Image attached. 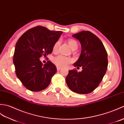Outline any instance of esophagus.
<instances>
[{"instance_id": "34e87169", "label": "esophagus", "mask_w": 124, "mask_h": 124, "mask_svg": "<svg viewBox=\"0 0 124 124\" xmlns=\"http://www.w3.org/2000/svg\"><path fill=\"white\" fill-rule=\"evenodd\" d=\"M62 69V67H59V66H57V70L58 71V70H60Z\"/></svg>"}]
</instances>
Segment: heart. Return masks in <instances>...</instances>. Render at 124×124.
<instances>
[{"label": "heart", "instance_id": "heart-1", "mask_svg": "<svg viewBox=\"0 0 124 124\" xmlns=\"http://www.w3.org/2000/svg\"><path fill=\"white\" fill-rule=\"evenodd\" d=\"M60 43V40H58L54 45L53 50L54 52H57ZM68 44L72 50H76L78 47V42L75 40L70 39L68 40ZM53 62L54 64L59 67H65L70 63L72 62L73 60L70 57H66L62 55H58L54 57L53 59Z\"/></svg>", "mask_w": 124, "mask_h": 124}]
</instances>
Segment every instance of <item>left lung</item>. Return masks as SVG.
Here are the masks:
<instances>
[{
  "mask_svg": "<svg viewBox=\"0 0 124 124\" xmlns=\"http://www.w3.org/2000/svg\"><path fill=\"white\" fill-rule=\"evenodd\" d=\"M82 46L80 57L74 66L81 67L82 70H70L66 78L68 87L79 94L93 91L103 79L108 67V54L101 41L89 31H83L73 35Z\"/></svg>",
  "mask_w": 124,
  "mask_h": 124,
  "instance_id": "left-lung-1",
  "label": "left lung"
}]
</instances>
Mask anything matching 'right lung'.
<instances>
[{"instance_id": "add662e5", "label": "right lung", "mask_w": 124, "mask_h": 124, "mask_svg": "<svg viewBox=\"0 0 124 124\" xmlns=\"http://www.w3.org/2000/svg\"><path fill=\"white\" fill-rule=\"evenodd\" d=\"M62 33V31H50L44 26H37L19 38L13 62L16 76L27 89L40 91L50 84L57 72L56 67L50 61L43 65L40 58L52 53L54 45Z\"/></svg>"}]
</instances>
